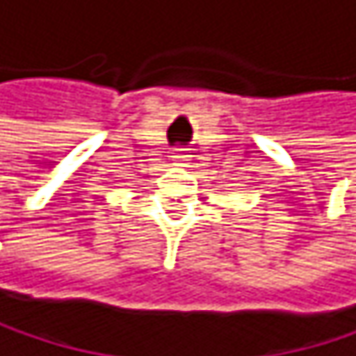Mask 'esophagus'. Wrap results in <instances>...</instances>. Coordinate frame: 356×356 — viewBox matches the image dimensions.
<instances>
[{
    "instance_id": "esophagus-1",
    "label": "esophagus",
    "mask_w": 356,
    "mask_h": 356,
    "mask_svg": "<svg viewBox=\"0 0 356 356\" xmlns=\"http://www.w3.org/2000/svg\"><path fill=\"white\" fill-rule=\"evenodd\" d=\"M172 154H174L172 159H176V161H184V159H187V154H184V149H182V147H176V149L172 152Z\"/></svg>"
}]
</instances>
